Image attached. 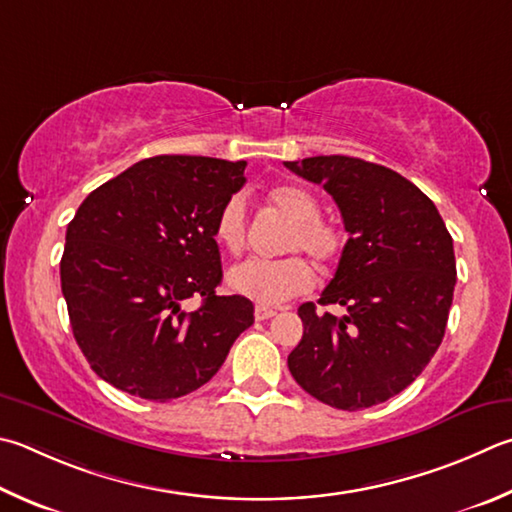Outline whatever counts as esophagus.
Wrapping results in <instances>:
<instances>
[{"mask_svg": "<svg viewBox=\"0 0 512 512\" xmlns=\"http://www.w3.org/2000/svg\"><path fill=\"white\" fill-rule=\"evenodd\" d=\"M277 311L275 309H271V306H257L255 309V318L257 320H268V318H273Z\"/></svg>", "mask_w": 512, "mask_h": 512, "instance_id": "obj_1", "label": "esophagus"}]
</instances>
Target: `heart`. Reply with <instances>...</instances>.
<instances>
[{"label": "heart", "instance_id": "1", "mask_svg": "<svg viewBox=\"0 0 512 512\" xmlns=\"http://www.w3.org/2000/svg\"><path fill=\"white\" fill-rule=\"evenodd\" d=\"M268 203L291 221L286 232V253H306L315 264L329 266L345 250V232L336 224L322 219L318 197L302 185H277L268 192ZM217 244L237 255L246 246L248 237V208L241 194H232L221 206L215 219ZM232 293L248 297L262 306H275L295 295L311 291L315 284L313 268L304 257L288 255L282 259H246L235 264L226 275Z\"/></svg>", "mask_w": 512, "mask_h": 512}]
</instances>
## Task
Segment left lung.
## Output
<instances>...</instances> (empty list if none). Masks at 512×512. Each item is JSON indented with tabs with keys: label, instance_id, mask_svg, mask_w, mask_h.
<instances>
[{
	"label": "left lung",
	"instance_id": "left-lung-1",
	"mask_svg": "<svg viewBox=\"0 0 512 512\" xmlns=\"http://www.w3.org/2000/svg\"><path fill=\"white\" fill-rule=\"evenodd\" d=\"M338 203L349 239L318 304H302L304 333L288 369L304 392L336 410H365L401 394L439 349L457 262L439 210L385 165L353 156L286 161Z\"/></svg>",
	"mask_w": 512,
	"mask_h": 512
}]
</instances>
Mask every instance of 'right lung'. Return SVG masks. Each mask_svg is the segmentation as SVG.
<instances>
[{
    "label": "right lung",
    "instance_id": "right-lung-1",
    "mask_svg": "<svg viewBox=\"0 0 512 512\" xmlns=\"http://www.w3.org/2000/svg\"><path fill=\"white\" fill-rule=\"evenodd\" d=\"M246 161L163 154L138 161L80 203L67 226L62 295L78 347L123 392L165 403L194 392L253 324V302L217 295L215 219ZM197 294L202 306L185 312Z\"/></svg>",
    "mask_w": 512,
    "mask_h": 512
}]
</instances>
